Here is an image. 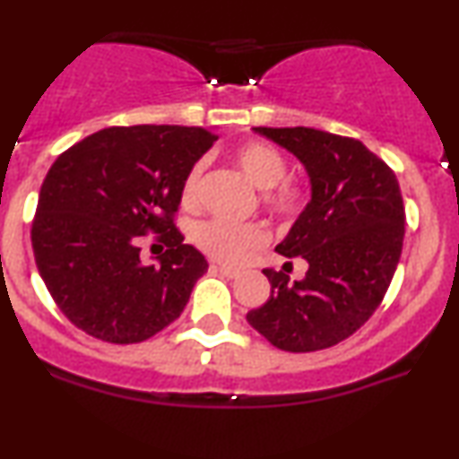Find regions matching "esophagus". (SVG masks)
Wrapping results in <instances>:
<instances>
[{
  "mask_svg": "<svg viewBox=\"0 0 459 459\" xmlns=\"http://www.w3.org/2000/svg\"><path fill=\"white\" fill-rule=\"evenodd\" d=\"M213 269H218V272L222 273V275H226V278H237V275H239V269L229 267V264H220V263H215V264H213Z\"/></svg>",
  "mask_w": 459,
  "mask_h": 459,
  "instance_id": "obj_1",
  "label": "esophagus"
}]
</instances>
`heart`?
I'll return each mask as SVG.
<instances>
[{"mask_svg":"<svg viewBox=\"0 0 459 459\" xmlns=\"http://www.w3.org/2000/svg\"><path fill=\"white\" fill-rule=\"evenodd\" d=\"M230 160L252 186L264 190V205L272 209L273 213L282 215V218H292V215L301 212L303 201H306V190H303L299 179L284 175L286 162L282 153L273 145L263 141L239 143L230 152ZM201 175L203 162H196L195 167L187 170L184 186H181V201L187 207L196 203ZM267 229L256 222L233 224L226 222V220H209V222H203L195 230L196 246L203 252H207L209 256L224 263H241L254 250L267 244Z\"/></svg>","mask_w":459,"mask_h":459,"instance_id":"b5f03b06","label":"heart"}]
</instances>
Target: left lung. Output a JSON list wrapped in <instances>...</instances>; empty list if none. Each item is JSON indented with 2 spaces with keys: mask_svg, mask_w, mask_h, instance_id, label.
<instances>
[{
  "mask_svg": "<svg viewBox=\"0 0 459 459\" xmlns=\"http://www.w3.org/2000/svg\"><path fill=\"white\" fill-rule=\"evenodd\" d=\"M306 167L312 198L275 252L307 263L303 280L263 269L267 303L247 323L275 349L312 352L338 344L383 301L404 241L395 173L361 141L314 128H254Z\"/></svg>",
  "mask_w": 459,
  "mask_h": 459,
  "instance_id": "1",
  "label": "left lung"
}]
</instances>
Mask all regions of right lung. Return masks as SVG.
<instances>
[{
	"label": "right lung",
	"instance_id": "right-lung-1",
	"mask_svg": "<svg viewBox=\"0 0 459 459\" xmlns=\"http://www.w3.org/2000/svg\"><path fill=\"white\" fill-rule=\"evenodd\" d=\"M218 141L186 126H119L72 145L44 177L31 224L40 278L72 325L110 344H136L184 312L207 261L175 229L181 186ZM169 250L140 258V237Z\"/></svg>",
	"mask_w": 459,
	"mask_h": 459
}]
</instances>
